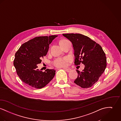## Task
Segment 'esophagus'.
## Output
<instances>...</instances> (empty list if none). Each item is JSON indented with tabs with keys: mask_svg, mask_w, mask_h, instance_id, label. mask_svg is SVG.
<instances>
[{
	"mask_svg": "<svg viewBox=\"0 0 121 121\" xmlns=\"http://www.w3.org/2000/svg\"><path fill=\"white\" fill-rule=\"evenodd\" d=\"M64 69L65 70V71L67 72H69L71 71V69H66V68H65Z\"/></svg>",
	"mask_w": 121,
	"mask_h": 121,
	"instance_id": "1",
	"label": "esophagus"
}]
</instances>
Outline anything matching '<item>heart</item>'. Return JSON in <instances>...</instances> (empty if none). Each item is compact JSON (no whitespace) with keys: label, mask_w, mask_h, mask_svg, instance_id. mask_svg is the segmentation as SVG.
I'll use <instances>...</instances> for the list:
<instances>
[{"label":"heart","mask_w":121,"mask_h":121,"mask_svg":"<svg viewBox=\"0 0 121 121\" xmlns=\"http://www.w3.org/2000/svg\"><path fill=\"white\" fill-rule=\"evenodd\" d=\"M68 40L66 39H62L60 41V45H62L67 41ZM69 59L68 57H64V58H58L54 60L53 61V65L56 67H64L67 65L68 62L69 61Z\"/></svg>","instance_id":"heart-1"}]
</instances>
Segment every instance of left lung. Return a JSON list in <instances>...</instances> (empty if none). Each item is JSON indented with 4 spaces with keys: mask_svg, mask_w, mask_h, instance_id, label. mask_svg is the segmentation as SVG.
<instances>
[{
    "mask_svg": "<svg viewBox=\"0 0 121 121\" xmlns=\"http://www.w3.org/2000/svg\"><path fill=\"white\" fill-rule=\"evenodd\" d=\"M63 35L73 44L74 65H85L82 71L78 70V75L74 82L82 88L91 87L99 80L106 67V57L102 48L90 38L80 34Z\"/></svg>",
    "mask_w": 121,
    "mask_h": 121,
    "instance_id": "8db88e82",
    "label": "left lung"
}]
</instances>
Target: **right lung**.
Returning <instances> with one entry per match:
<instances>
[{
  "label": "right lung",
  "mask_w": 121,
  "mask_h": 121,
  "mask_svg": "<svg viewBox=\"0 0 121 121\" xmlns=\"http://www.w3.org/2000/svg\"><path fill=\"white\" fill-rule=\"evenodd\" d=\"M57 35L36 37L23 44L15 53L13 65L20 79L28 86L42 88L55 76L56 70L38 69V64L47 55L49 45Z\"/></svg>",
  "instance_id": "right-lung-1"
}]
</instances>
